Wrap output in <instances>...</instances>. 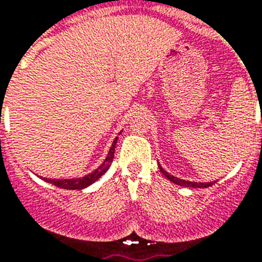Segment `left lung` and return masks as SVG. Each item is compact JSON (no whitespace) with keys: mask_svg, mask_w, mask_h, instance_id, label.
Returning <instances> with one entry per match:
<instances>
[{"mask_svg":"<svg viewBox=\"0 0 262 262\" xmlns=\"http://www.w3.org/2000/svg\"><path fill=\"white\" fill-rule=\"evenodd\" d=\"M161 171H162L163 174L166 176L167 179L170 180L171 183H174L177 185H181V187H189V188H207V187H211V185L214 184L215 181H210V183H195V181H185V180L177 179L174 176L169 174L166 170H163L162 166H159Z\"/></svg>","mask_w":262,"mask_h":262,"instance_id":"obj_1","label":"left lung"}]
</instances>
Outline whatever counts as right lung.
Segmentation results:
<instances>
[{"mask_svg": "<svg viewBox=\"0 0 262 262\" xmlns=\"http://www.w3.org/2000/svg\"><path fill=\"white\" fill-rule=\"evenodd\" d=\"M118 137H115L113 145L110 148V152L105 158V161L101 165H100L95 171H92L91 174L85 176L82 179H69V180H55V179H43L47 183H51V184L59 187V188L64 189H82L86 188L88 185H91L95 183L96 180L100 179L101 176L104 174L105 171L108 170V167L111 166V163L114 161V152H115V145H117Z\"/></svg>", "mask_w": 262, "mask_h": 262, "instance_id": "right-lung-1", "label": "right lung"}]
</instances>
